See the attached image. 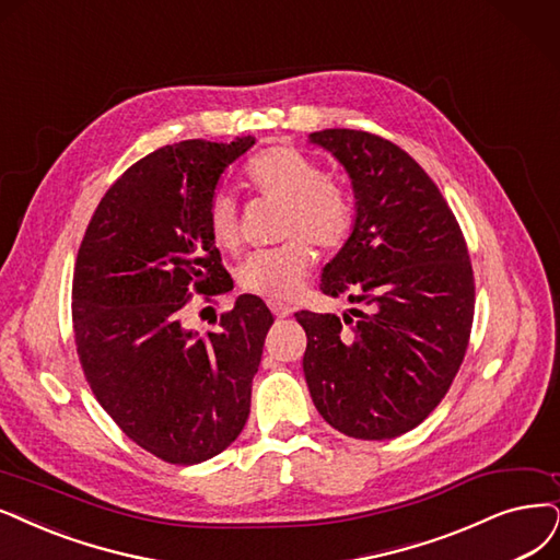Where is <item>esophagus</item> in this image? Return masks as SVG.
I'll list each match as a JSON object with an SVG mask.
<instances>
[{
  "instance_id": "1",
  "label": "esophagus",
  "mask_w": 560,
  "mask_h": 560,
  "mask_svg": "<svg viewBox=\"0 0 560 560\" xmlns=\"http://www.w3.org/2000/svg\"><path fill=\"white\" fill-rule=\"evenodd\" d=\"M267 306H269V312H272L277 318H285V316L293 314V308L288 306V304H283V302H279V300H267Z\"/></svg>"
}]
</instances>
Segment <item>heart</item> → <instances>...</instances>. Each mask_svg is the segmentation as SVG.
<instances>
[{
    "label": "heart",
    "instance_id": "obj_1",
    "mask_svg": "<svg viewBox=\"0 0 560 560\" xmlns=\"http://www.w3.org/2000/svg\"><path fill=\"white\" fill-rule=\"evenodd\" d=\"M244 182L252 191L283 202L279 235L288 240L248 256L237 267V283L252 295L293 298L314 262L312 246L305 240L323 252H337L353 233L355 205L339 184L327 179L314 159L288 144H275L256 154L246 163ZM205 223L212 242L223 252H233L240 244L235 202L228 194L212 196Z\"/></svg>",
    "mask_w": 560,
    "mask_h": 560
}]
</instances>
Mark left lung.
I'll return each mask as SVG.
<instances>
[{"mask_svg":"<svg viewBox=\"0 0 560 560\" xmlns=\"http://www.w3.org/2000/svg\"><path fill=\"white\" fill-rule=\"evenodd\" d=\"M308 140L353 184V233L325 265L320 291L355 308L295 314L304 378L329 427L395 439L429 418L464 362L475 308L466 240L439 186L395 142L353 129Z\"/></svg>","mask_w":560,"mask_h":560,"instance_id":"obj_1","label":"left lung"}]
</instances>
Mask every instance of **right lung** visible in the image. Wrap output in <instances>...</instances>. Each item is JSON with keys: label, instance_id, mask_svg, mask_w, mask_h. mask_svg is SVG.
Listing matches in <instances>:
<instances>
[{"label": "right lung", "instance_id": "obj_1", "mask_svg": "<svg viewBox=\"0 0 560 560\" xmlns=\"http://www.w3.org/2000/svg\"><path fill=\"white\" fill-rule=\"evenodd\" d=\"M254 142L182 140L140 159L101 198L78 248L82 371L115 424L168 464L207 462L240 436L275 323L260 298L240 295L214 332L184 327L194 293L231 291L205 214L223 171Z\"/></svg>", "mask_w": 560, "mask_h": 560}]
</instances>
